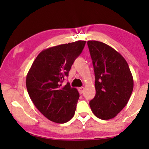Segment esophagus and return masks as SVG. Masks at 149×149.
Segmentation results:
<instances>
[{
	"label": "esophagus",
	"instance_id": "34e87169",
	"mask_svg": "<svg viewBox=\"0 0 149 149\" xmlns=\"http://www.w3.org/2000/svg\"><path fill=\"white\" fill-rule=\"evenodd\" d=\"M83 91H84V87H79V92L80 94H82V93H83Z\"/></svg>",
	"mask_w": 149,
	"mask_h": 149
}]
</instances>
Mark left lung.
I'll use <instances>...</instances> for the list:
<instances>
[{
	"instance_id": "obj_1",
	"label": "left lung",
	"mask_w": 149,
	"mask_h": 149,
	"mask_svg": "<svg viewBox=\"0 0 149 149\" xmlns=\"http://www.w3.org/2000/svg\"><path fill=\"white\" fill-rule=\"evenodd\" d=\"M87 45L94 69L96 92L89 106L99 119H113L129 101L133 77L126 60L113 47L96 40H89Z\"/></svg>"
}]
</instances>
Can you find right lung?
Instances as JSON below:
<instances>
[{
    "mask_svg": "<svg viewBox=\"0 0 149 149\" xmlns=\"http://www.w3.org/2000/svg\"><path fill=\"white\" fill-rule=\"evenodd\" d=\"M85 43V40H78L44 49L26 76V88L32 102L55 123H66L74 115L79 93L70 83L62 86V82Z\"/></svg>",
    "mask_w": 149,
    "mask_h": 149,
    "instance_id": "obj_1",
    "label": "right lung"
}]
</instances>
